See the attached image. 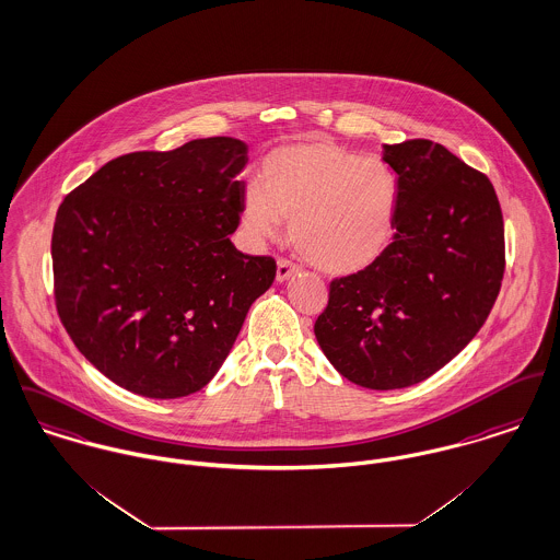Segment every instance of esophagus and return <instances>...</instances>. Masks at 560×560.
I'll use <instances>...</instances> for the list:
<instances>
[{
    "mask_svg": "<svg viewBox=\"0 0 560 560\" xmlns=\"http://www.w3.org/2000/svg\"><path fill=\"white\" fill-rule=\"evenodd\" d=\"M293 273H298V265L287 260V258H278V267H276V280L278 282H287Z\"/></svg>",
    "mask_w": 560,
    "mask_h": 560,
    "instance_id": "34e87169",
    "label": "esophagus"
}]
</instances>
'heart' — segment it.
I'll return each instance as SVG.
<instances>
[{
    "label": "heart",
    "instance_id": "1",
    "mask_svg": "<svg viewBox=\"0 0 560 560\" xmlns=\"http://www.w3.org/2000/svg\"><path fill=\"white\" fill-rule=\"evenodd\" d=\"M398 201L400 184L385 160L312 137L265 155L260 186L244 195V222L260 240L291 222L298 255L325 273L349 276L389 248Z\"/></svg>",
    "mask_w": 560,
    "mask_h": 560
}]
</instances>
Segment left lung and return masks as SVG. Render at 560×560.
<instances>
[{
  "instance_id": "obj_1",
  "label": "left lung",
  "mask_w": 560,
  "mask_h": 560,
  "mask_svg": "<svg viewBox=\"0 0 560 560\" xmlns=\"http://www.w3.org/2000/svg\"><path fill=\"white\" fill-rule=\"evenodd\" d=\"M398 173L394 242L370 267L336 278L314 336L331 365L368 389H402L477 336L505 273L494 186L428 139L385 145Z\"/></svg>"
}]
</instances>
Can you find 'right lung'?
<instances>
[{"label": "right lung", "mask_w": 560, "mask_h": 560, "mask_svg": "<svg viewBox=\"0 0 560 560\" xmlns=\"http://www.w3.org/2000/svg\"><path fill=\"white\" fill-rule=\"evenodd\" d=\"M246 162V143L231 137L126 153L59 205L57 314L115 385L160 400L203 389L271 287L276 260L231 244Z\"/></svg>", "instance_id": "add662e5"}]
</instances>
